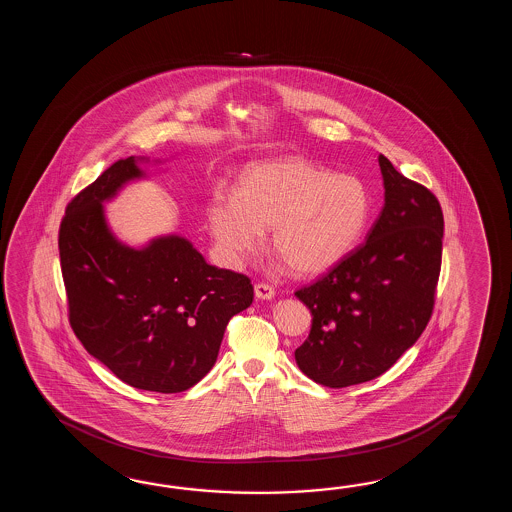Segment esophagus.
<instances>
[{
  "mask_svg": "<svg viewBox=\"0 0 512 512\" xmlns=\"http://www.w3.org/2000/svg\"><path fill=\"white\" fill-rule=\"evenodd\" d=\"M254 293H256V298H260V300H271V298H274L276 291L269 283L260 282L254 285Z\"/></svg>",
  "mask_w": 512,
  "mask_h": 512,
  "instance_id": "1",
  "label": "esophagus"
}]
</instances>
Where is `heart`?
<instances>
[{
    "label": "heart",
    "instance_id": "1",
    "mask_svg": "<svg viewBox=\"0 0 512 512\" xmlns=\"http://www.w3.org/2000/svg\"><path fill=\"white\" fill-rule=\"evenodd\" d=\"M371 214L368 186L304 159L252 164L234 190L216 186L208 229L223 260L238 265L258 251L263 229L296 274H316L348 254Z\"/></svg>",
    "mask_w": 512,
    "mask_h": 512
}]
</instances>
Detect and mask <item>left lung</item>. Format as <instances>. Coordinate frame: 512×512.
<instances>
[{
	"mask_svg": "<svg viewBox=\"0 0 512 512\" xmlns=\"http://www.w3.org/2000/svg\"><path fill=\"white\" fill-rule=\"evenodd\" d=\"M384 207L368 240L296 291L311 316L294 351L298 368L327 388L390 370L432 316L443 254V210L426 186L379 155Z\"/></svg>",
	"mask_w": 512,
	"mask_h": 512,
	"instance_id": "obj_1",
	"label": "left lung"
}]
</instances>
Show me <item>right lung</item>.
<instances>
[{"label":"right lung","mask_w":512,"mask_h":512,"mask_svg":"<svg viewBox=\"0 0 512 512\" xmlns=\"http://www.w3.org/2000/svg\"><path fill=\"white\" fill-rule=\"evenodd\" d=\"M119 159L69 201L58 230L69 324L89 355L139 390L179 393L212 370L230 318L252 304L249 276L208 265L179 236L141 251L109 232L102 203L141 177Z\"/></svg>","instance_id":"1"}]
</instances>
